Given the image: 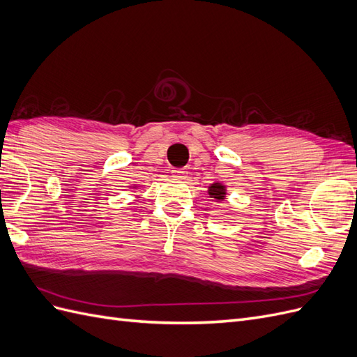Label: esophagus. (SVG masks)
Wrapping results in <instances>:
<instances>
[{"instance_id": "esophagus-1", "label": "esophagus", "mask_w": 357, "mask_h": 357, "mask_svg": "<svg viewBox=\"0 0 357 357\" xmlns=\"http://www.w3.org/2000/svg\"><path fill=\"white\" fill-rule=\"evenodd\" d=\"M171 172H172V177H174V178H178V180L186 178V176H188V171H186V168H176V169H172Z\"/></svg>"}]
</instances>
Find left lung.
I'll use <instances>...</instances> for the list:
<instances>
[{
    "label": "left lung",
    "instance_id": "1",
    "mask_svg": "<svg viewBox=\"0 0 357 357\" xmlns=\"http://www.w3.org/2000/svg\"><path fill=\"white\" fill-rule=\"evenodd\" d=\"M226 185H223L222 181H214L208 186V195L213 198V201L220 202L226 199Z\"/></svg>",
    "mask_w": 357,
    "mask_h": 357
}]
</instances>
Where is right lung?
<instances>
[{"label":"right lung","instance_id":"right-lung-1","mask_svg":"<svg viewBox=\"0 0 357 357\" xmlns=\"http://www.w3.org/2000/svg\"><path fill=\"white\" fill-rule=\"evenodd\" d=\"M129 188H132L134 190H137V189H138V186H137V185H134V186H129Z\"/></svg>","mask_w":357,"mask_h":357}]
</instances>
